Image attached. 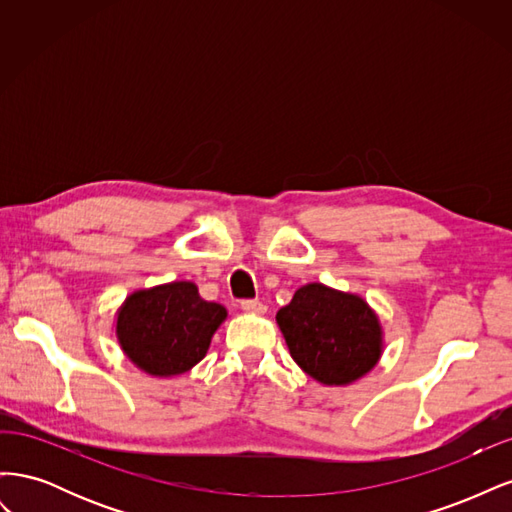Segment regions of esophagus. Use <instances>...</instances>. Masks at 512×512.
I'll return each instance as SVG.
<instances>
[{
	"instance_id": "esophagus-1",
	"label": "esophagus",
	"mask_w": 512,
	"mask_h": 512,
	"mask_svg": "<svg viewBox=\"0 0 512 512\" xmlns=\"http://www.w3.org/2000/svg\"><path fill=\"white\" fill-rule=\"evenodd\" d=\"M241 307L245 309V312H250V314H265L267 312L265 303L258 301V299H243Z\"/></svg>"
}]
</instances>
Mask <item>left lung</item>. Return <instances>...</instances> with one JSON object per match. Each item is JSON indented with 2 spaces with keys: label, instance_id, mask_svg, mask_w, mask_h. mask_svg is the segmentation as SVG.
Returning <instances> with one entry per match:
<instances>
[{
  "label": "left lung",
  "instance_id": "left-lung-1",
  "mask_svg": "<svg viewBox=\"0 0 512 512\" xmlns=\"http://www.w3.org/2000/svg\"><path fill=\"white\" fill-rule=\"evenodd\" d=\"M290 356L322 384H348L376 365L382 333L376 314L354 294L307 284L277 312Z\"/></svg>",
  "mask_w": 512,
  "mask_h": 512
}]
</instances>
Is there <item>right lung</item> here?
I'll return each mask as SVG.
<instances>
[{"label":"right lung","mask_w":512,"mask_h":512,"mask_svg":"<svg viewBox=\"0 0 512 512\" xmlns=\"http://www.w3.org/2000/svg\"><path fill=\"white\" fill-rule=\"evenodd\" d=\"M224 318L226 309L200 299L192 282H173L130 294L117 314V337L147 374L177 376L203 359Z\"/></svg>","instance_id":"1"}]
</instances>
